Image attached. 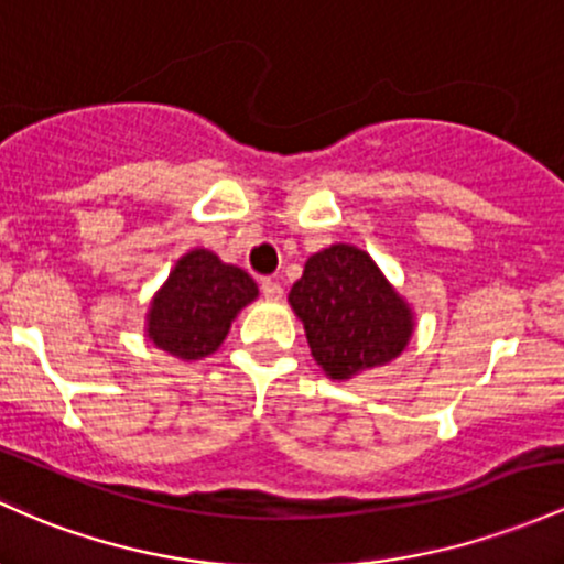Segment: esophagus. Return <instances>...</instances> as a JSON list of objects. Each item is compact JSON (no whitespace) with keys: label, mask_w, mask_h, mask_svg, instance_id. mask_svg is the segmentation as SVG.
<instances>
[{"label":"esophagus","mask_w":564,"mask_h":564,"mask_svg":"<svg viewBox=\"0 0 564 564\" xmlns=\"http://www.w3.org/2000/svg\"><path fill=\"white\" fill-rule=\"evenodd\" d=\"M262 294L268 296V300H281L283 286L275 281V278H262Z\"/></svg>","instance_id":"1"}]
</instances>
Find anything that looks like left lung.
Here are the masks:
<instances>
[{
	"label": "left lung",
	"mask_w": 564,
	"mask_h": 564,
	"mask_svg": "<svg viewBox=\"0 0 564 564\" xmlns=\"http://www.w3.org/2000/svg\"><path fill=\"white\" fill-rule=\"evenodd\" d=\"M324 375L348 382L386 367L410 345L414 313L367 251L334 243L313 253L289 292Z\"/></svg>",
	"instance_id": "obj_1"
}]
</instances>
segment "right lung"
Masks as SVG:
<instances>
[{"mask_svg": "<svg viewBox=\"0 0 564 564\" xmlns=\"http://www.w3.org/2000/svg\"><path fill=\"white\" fill-rule=\"evenodd\" d=\"M257 296L249 272L208 249H189L154 292L144 337L178 361H200L219 350L232 321Z\"/></svg>", "mask_w": 564, "mask_h": 564, "instance_id": "1", "label": "right lung"}]
</instances>
